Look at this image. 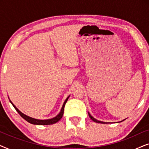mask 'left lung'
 <instances>
[{
  "instance_id": "left-lung-1",
  "label": "left lung",
  "mask_w": 149,
  "mask_h": 149,
  "mask_svg": "<svg viewBox=\"0 0 149 149\" xmlns=\"http://www.w3.org/2000/svg\"><path fill=\"white\" fill-rule=\"evenodd\" d=\"M88 114H89V117H90V119L92 120V121H93L94 122H95V123H107V122H103V121H98V120H97V119H95V118H93L92 116H91L90 114H89V113H88Z\"/></svg>"
}]
</instances>
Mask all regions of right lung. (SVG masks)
Here are the masks:
<instances>
[{
	"instance_id": "right-lung-1",
	"label": "right lung",
	"mask_w": 149,
	"mask_h": 149,
	"mask_svg": "<svg viewBox=\"0 0 149 149\" xmlns=\"http://www.w3.org/2000/svg\"><path fill=\"white\" fill-rule=\"evenodd\" d=\"M69 97H70V95L67 97L66 99V100L64 101V104H63V106L62 107V109H61V111L60 112V113L58 114V115L56 116V117H55L54 118H52V119H45V120H40V119H34V118H32V117H28V116L24 115V113H22L21 111H19V110H18L17 108L15 105L13 104V103L11 102V100L10 101V102L12 104V105L13 106V107L15 108L16 111L19 114V115L21 116V117L23 118L26 120V121H27L28 122H29L31 124H34V125H52V124H54L57 123V122L60 121V120L62 119V116H63V114H64V107H65V104H66L67 100H68V99L69 98Z\"/></svg>"
}]
</instances>
